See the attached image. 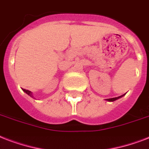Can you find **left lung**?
Returning a JSON list of instances; mask_svg holds the SVG:
<instances>
[{
    "label": "left lung",
    "instance_id": "left-lung-1",
    "mask_svg": "<svg viewBox=\"0 0 149 149\" xmlns=\"http://www.w3.org/2000/svg\"><path fill=\"white\" fill-rule=\"evenodd\" d=\"M124 96V94L121 96H119V97H113V98H109V99H106L107 100H108V101H114V100H116L119 99L120 97H123Z\"/></svg>",
    "mask_w": 149,
    "mask_h": 149
}]
</instances>
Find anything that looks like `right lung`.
<instances>
[{"label": "right lung", "mask_w": 149, "mask_h": 149, "mask_svg": "<svg viewBox=\"0 0 149 149\" xmlns=\"http://www.w3.org/2000/svg\"><path fill=\"white\" fill-rule=\"evenodd\" d=\"M22 90H23V91H24V92H25V93H26L27 94H28V95H29V96H30V97H32V95H31V91H28V90H25V89H22Z\"/></svg>", "instance_id": "add662e5"}]
</instances>
